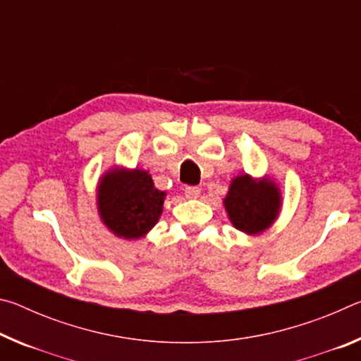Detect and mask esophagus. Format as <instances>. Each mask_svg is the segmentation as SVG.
<instances>
[{
  "instance_id": "esophagus-1",
  "label": "esophagus",
  "mask_w": 361,
  "mask_h": 361,
  "mask_svg": "<svg viewBox=\"0 0 361 361\" xmlns=\"http://www.w3.org/2000/svg\"><path fill=\"white\" fill-rule=\"evenodd\" d=\"M185 194L188 199H197L200 195V189L197 186H186Z\"/></svg>"
}]
</instances>
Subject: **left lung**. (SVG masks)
<instances>
[{
  "instance_id": "left-lung-1",
  "label": "left lung",
  "mask_w": 361,
  "mask_h": 361,
  "mask_svg": "<svg viewBox=\"0 0 361 361\" xmlns=\"http://www.w3.org/2000/svg\"><path fill=\"white\" fill-rule=\"evenodd\" d=\"M224 209L237 231L258 235L271 228L282 209V192L277 183L243 173L232 178L224 197Z\"/></svg>"
}]
</instances>
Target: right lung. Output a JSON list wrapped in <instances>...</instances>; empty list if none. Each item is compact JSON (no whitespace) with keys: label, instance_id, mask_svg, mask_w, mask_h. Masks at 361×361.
Wrapping results in <instances>:
<instances>
[{"label":"right lung","instance_id":"obj_1","mask_svg":"<svg viewBox=\"0 0 361 361\" xmlns=\"http://www.w3.org/2000/svg\"><path fill=\"white\" fill-rule=\"evenodd\" d=\"M167 192L142 169L111 167L97 185V210L109 232L124 240L142 239L162 215Z\"/></svg>","mask_w":361,"mask_h":361}]
</instances>
